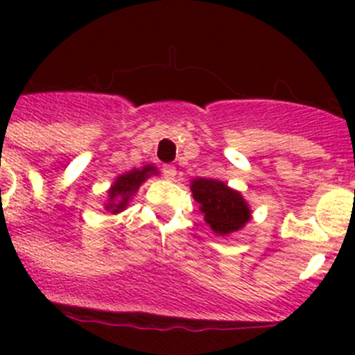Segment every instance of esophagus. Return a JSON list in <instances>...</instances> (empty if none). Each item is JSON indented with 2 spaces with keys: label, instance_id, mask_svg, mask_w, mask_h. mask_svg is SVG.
<instances>
[{
  "label": "esophagus",
  "instance_id": "esophagus-1",
  "mask_svg": "<svg viewBox=\"0 0 355 355\" xmlns=\"http://www.w3.org/2000/svg\"><path fill=\"white\" fill-rule=\"evenodd\" d=\"M163 175L166 178H175V175H177V168L173 166V164H163Z\"/></svg>",
  "mask_w": 355,
  "mask_h": 355
}]
</instances>
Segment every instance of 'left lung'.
<instances>
[{
	"label": "left lung",
	"mask_w": 355,
	"mask_h": 355,
	"mask_svg": "<svg viewBox=\"0 0 355 355\" xmlns=\"http://www.w3.org/2000/svg\"><path fill=\"white\" fill-rule=\"evenodd\" d=\"M194 199L200 204V213L206 223L218 235H228L250 220L247 202L234 189L227 187L223 182L211 178H196L191 185Z\"/></svg>",
	"instance_id": "8db88e82"
}]
</instances>
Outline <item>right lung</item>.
I'll list each match as a JSON object with an SVG mask.
<instances>
[{"instance_id":"1","label":"right lung","mask_w":355,"mask_h":355,"mask_svg":"<svg viewBox=\"0 0 355 355\" xmlns=\"http://www.w3.org/2000/svg\"><path fill=\"white\" fill-rule=\"evenodd\" d=\"M151 173H156L153 166H146L142 170H132L128 173L120 175L114 182V185L110 191V204L106 206V209H110L111 213H118V211L123 209L127 206L128 199L132 194H135V191L139 189V185L146 180Z\"/></svg>"}]
</instances>
